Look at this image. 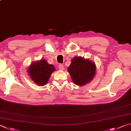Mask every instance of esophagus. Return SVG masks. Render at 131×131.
I'll list each match as a JSON object with an SVG mask.
<instances>
[{
  "mask_svg": "<svg viewBox=\"0 0 131 131\" xmlns=\"http://www.w3.org/2000/svg\"><path fill=\"white\" fill-rule=\"evenodd\" d=\"M64 68V66L63 65V64H60L59 65V69L60 70H63Z\"/></svg>",
  "mask_w": 131,
  "mask_h": 131,
  "instance_id": "obj_1",
  "label": "esophagus"
}]
</instances>
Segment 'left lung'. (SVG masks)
Returning a JSON list of instances; mask_svg holds the SVG:
<instances>
[{
    "label": "left lung",
    "instance_id": "1",
    "mask_svg": "<svg viewBox=\"0 0 131 131\" xmlns=\"http://www.w3.org/2000/svg\"><path fill=\"white\" fill-rule=\"evenodd\" d=\"M95 68V64L89 60L82 57H75L72 59L68 71L75 84L83 86L93 79Z\"/></svg>",
    "mask_w": 131,
    "mask_h": 131
}]
</instances>
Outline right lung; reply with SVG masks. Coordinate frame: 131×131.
Here are the masks:
<instances>
[{
	"label": "right lung",
	"mask_w": 131,
	"mask_h": 131,
	"mask_svg": "<svg viewBox=\"0 0 131 131\" xmlns=\"http://www.w3.org/2000/svg\"><path fill=\"white\" fill-rule=\"evenodd\" d=\"M56 70L54 66L49 64L45 59L31 64L27 71L34 82L40 86L47 83L52 73Z\"/></svg>",
	"instance_id": "right-lung-1"
}]
</instances>
